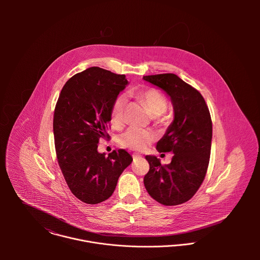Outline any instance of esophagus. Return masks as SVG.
<instances>
[{"instance_id":"34e87169","label":"esophagus","mask_w":260,"mask_h":260,"mask_svg":"<svg viewBox=\"0 0 260 260\" xmlns=\"http://www.w3.org/2000/svg\"><path fill=\"white\" fill-rule=\"evenodd\" d=\"M139 157H140L139 155H135V154L133 155V159H134V160H136V159H137V158H139Z\"/></svg>"}]
</instances>
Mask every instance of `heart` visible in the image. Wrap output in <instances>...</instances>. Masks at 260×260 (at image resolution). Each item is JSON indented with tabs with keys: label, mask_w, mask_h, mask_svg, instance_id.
Segmentation results:
<instances>
[{
	"label": "heart",
	"mask_w": 260,
	"mask_h": 260,
	"mask_svg": "<svg viewBox=\"0 0 260 260\" xmlns=\"http://www.w3.org/2000/svg\"><path fill=\"white\" fill-rule=\"evenodd\" d=\"M139 98L144 103L152 116L162 115L167 109L168 104L166 98L156 89L148 88L142 90L139 93ZM125 103L126 98L123 95H120L115 99L111 110V122L113 125L117 126L121 124L123 120ZM153 138V135L148 131L132 127L120 136V144L132 150L143 151L148 147Z\"/></svg>",
	"instance_id": "1"
}]
</instances>
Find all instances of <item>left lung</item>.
<instances>
[{
  "mask_svg": "<svg viewBox=\"0 0 260 260\" xmlns=\"http://www.w3.org/2000/svg\"><path fill=\"white\" fill-rule=\"evenodd\" d=\"M171 100L174 118L157 142L159 152H173L169 164L146 155L150 165L144 177L149 195L157 202L178 205L188 201L204 180L211 150L212 122L202 95L175 74L144 76Z\"/></svg>",
  "mask_w": 260,
  "mask_h": 260,
  "instance_id": "8db88e82",
  "label": "left lung"
}]
</instances>
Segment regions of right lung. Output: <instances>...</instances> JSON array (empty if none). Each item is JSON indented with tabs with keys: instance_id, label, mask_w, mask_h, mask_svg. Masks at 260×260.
I'll return each mask as SVG.
<instances>
[{
	"instance_id": "add662e5",
	"label": "right lung",
	"mask_w": 260,
	"mask_h": 260,
	"mask_svg": "<svg viewBox=\"0 0 260 260\" xmlns=\"http://www.w3.org/2000/svg\"><path fill=\"white\" fill-rule=\"evenodd\" d=\"M129 82L125 75L91 67L64 85L54 112L53 131L59 166L71 192L87 204L107 200L133 158L123 149L98 152L106 138L115 99Z\"/></svg>"
}]
</instances>
